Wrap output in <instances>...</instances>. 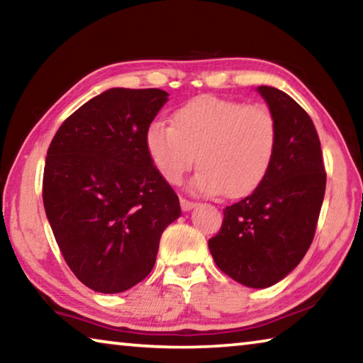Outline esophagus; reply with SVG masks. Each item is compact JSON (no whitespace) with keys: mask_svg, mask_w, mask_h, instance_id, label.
Segmentation results:
<instances>
[{"mask_svg":"<svg viewBox=\"0 0 363 363\" xmlns=\"http://www.w3.org/2000/svg\"><path fill=\"white\" fill-rule=\"evenodd\" d=\"M195 201H192V200H187V199H181V208H182V211H190L192 210V208H195Z\"/></svg>","mask_w":363,"mask_h":363,"instance_id":"34e87169","label":"esophagus"}]
</instances>
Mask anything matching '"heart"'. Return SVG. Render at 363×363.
<instances>
[{"mask_svg": "<svg viewBox=\"0 0 363 363\" xmlns=\"http://www.w3.org/2000/svg\"><path fill=\"white\" fill-rule=\"evenodd\" d=\"M144 144L167 182L179 184L196 157L201 169L194 189L237 200L253 194L267 177L277 153L279 126L261 104L200 96L174 110L171 128L152 123Z\"/></svg>", "mask_w": 363, "mask_h": 363, "instance_id": "1", "label": "heart"}]
</instances>
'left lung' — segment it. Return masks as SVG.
<instances>
[{
  "label": "left lung",
  "mask_w": 363,
  "mask_h": 363,
  "mask_svg": "<svg viewBox=\"0 0 363 363\" xmlns=\"http://www.w3.org/2000/svg\"><path fill=\"white\" fill-rule=\"evenodd\" d=\"M257 91L279 126L274 164L259 189L224 208L223 225L208 247L230 279L267 288L298 266L314 240L327 173L320 139L306 110L272 86Z\"/></svg>",
  "instance_id": "8db88e82"
}]
</instances>
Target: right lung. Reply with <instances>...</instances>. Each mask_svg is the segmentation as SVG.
Segmentation results:
<instances>
[{
    "label": "right lung",
    "mask_w": 363,
    "mask_h": 363,
    "mask_svg": "<svg viewBox=\"0 0 363 363\" xmlns=\"http://www.w3.org/2000/svg\"><path fill=\"white\" fill-rule=\"evenodd\" d=\"M167 91L112 88L67 118L48 149L43 203L65 262L99 293L144 280L163 230L181 216L144 134Z\"/></svg>",
    "instance_id": "1"
}]
</instances>
